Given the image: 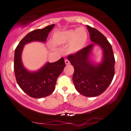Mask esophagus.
Returning a JSON list of instances; mask_svg holds the SVG:
<instances>
[{
	"mask_svg": "<svg viewBox=\"0 0 131 131\" xmlns=\"http://www.w3.org/2000/svg\"><path fill=\"white\" fill-rule=\"evenodd\" d=\"M64 62H65V64H70V61H69L68 59L64 60Z\"/></svg>",
	"mask_w": 131,
	"mask_h": 131,
	"instance_id": "34e87169",
	"label": "esophagus"
}]
</instances>
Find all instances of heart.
<instances>
[{
  "label": "heart",
  "instance_id": "obj_1",
  "mask_svg": "<svg viewBox=\"0 0 131 131\" xmlns=\"http://www.w3.org/2000/svg\"><path fill=\"white\" fill-rule=\"evenodd\" d=\"M87 33L82 27L75 30L57 31L53 34L52 40L55 45H64L70 42L68 50L70 52H75L83 48L87 40Z\"/></svg>",
  "mask_w": 131,
  "mask_h": 131
}]
</instances>
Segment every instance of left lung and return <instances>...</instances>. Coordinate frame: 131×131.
Wrapping results in <instances>:
<instances>
[{"label":"left lung","instance_id":"left-lung-1","mask_svg":"<svg viewBox=\"0 0 131 131\" xmlns=\"http://www.w3.org/2000/svg\"><path fill=\"white\" fill-rule=\"evenodd\" d=\"M91 41L94 42L74 53L68 59L74 68L72 81L75 89L85 96L100 95L108 88L115 75V60L112 48L106 38L94 28L87 26ZM100 45L103 50V59L101 64L94 65L89 60L92 46Z\"/></svg>","mask_w":131,"mask_h":131}]
</instances>
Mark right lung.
I'll use <instances>...</instances> for the list:
<instances>
[{
    "label": "right lung",
    "mask_w": 131,
    "mask_h": 131,
    "mask_svg": "<svg viewBox=\"0 0 131 131\" xmlns=\"http://www.w3.org/2000/svg\"><path fill=\"white\" fill-rule=\"evenodd\" d=\"M55 24L42 29L31 31L19 42L15 52L14 70L17 83L27 94L34 98H41L52 93L56 88L57 79L62 72L66 64L63 58L53 63L48 62L36 72H30L24 67L21 53L24 46L30 42H45Z\"/></svg>",
    "instance_id": "obj_1"
}]
</instances>
